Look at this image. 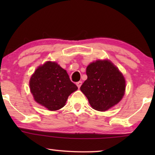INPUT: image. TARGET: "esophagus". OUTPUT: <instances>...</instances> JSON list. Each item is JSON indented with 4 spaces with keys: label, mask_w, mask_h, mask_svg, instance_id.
<instances>
[{
    "label": "esophagus",
    "mask_w": 155,
    "mask_h": 155,
    "mask_svg": "<svg viewBox=\"0 0 155 155\" xmlns=\"http://www.w3.org/2000/svg\"><path fill=\"white\" fill-rule=\"evenodd\" d=\"M76 84H77L78 87V88H80V87H81V85H82V82H81V81H79V82H76Z\"/></svg>",
    "instance_id": "1"
}]
</instances>
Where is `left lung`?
I'll use <instances>...</instances> for the list:
<instances>
[{
    "mask_svg": "<svg viewBox=\"0 0 155 155\" xmlns=\"http://www.w3.org/2000/svg\"><path fill=\"white\" fill-rule=\"evenodd\" d=\"M87 79L80 90L93 109L105 111L117 104L124 97L126 80L116 65L109 60H98L87 67Z\"/></svg>",
    "mask_w": 155,
    "mask_h": 155,
    "instance_id": "1",
    "label": "left lung"
}]
</instances>
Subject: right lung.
Masks as SVG:
<instances>
[{"mask_svg": "<svg viewBox=\"0 0 155 155\" xmlns=\"http://www.w3.org/2000/svg\"><path fill=\"white\" fill-rule=\"evenodd\" d=\"M29 87L35 100L49 111L64 107L69 95L78 90L66 71L51 61L36 70L29 80Z\"/></svg>", "mask_w": 155, "mask_h": 155, "instance_id": "obj_1", "label": "right lung"}]
</instances>
